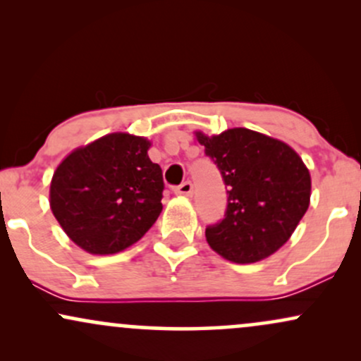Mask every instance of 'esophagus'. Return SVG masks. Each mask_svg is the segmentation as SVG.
Here are the masks:
<instances>
[{
  "label": "esophagus",
  "instance_id": "esophagus-1",
  "mask_svg": "<svg viewBox=\"0 0 361 361\" xmlns=\"http://www.w3.org/2000/svg\"><path fill=\"white\" fill-rule=\"evenodd\" d=\"M175 193L176 195H183V197H192V195H193L192 181H185V183H181L180 186H176Z\"/></svg>",
  "mask_w": 361,
  "mask_h": 361
}]
</instances>
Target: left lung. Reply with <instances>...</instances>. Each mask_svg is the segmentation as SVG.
Masks as SVG:
<instances>
[{"label": "left lung", "instance_id": "8db88e82", "mask_svg": "<svg viewBox=\"0 0 361 361\" xmlns=\"http://www.w3.org/2000/svg\"><path fill=\"white\" fill-rule=\"evenodd\" d=\"M227 185L226 217L209 226V246L233 263H256L288 241L310 204V173L283 140L244 127L195 132Z\"/></svg>", "mask_w": 361, "mask_h": 361}]
</instances>
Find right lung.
I'll use <instances>...</instances> for the list:
<instances>
[{
    "mask_svg": "<svg viewBox=\"0 0 361 361\" xmlns=\"http://www.w3.org/2000/svg\"><path fill=\"white\" fill-rule=\"evenodd\" d=\"M151 140L111 132L76 147L54 171L49 204L68 238L90 255L135 244L163 210V173Z\"/></svg>",
    "mask_w": 361,
    "mask_h": 361,
    "instance_id": "right-lung-1",
    "label": "right lung"
}]
</instances>
